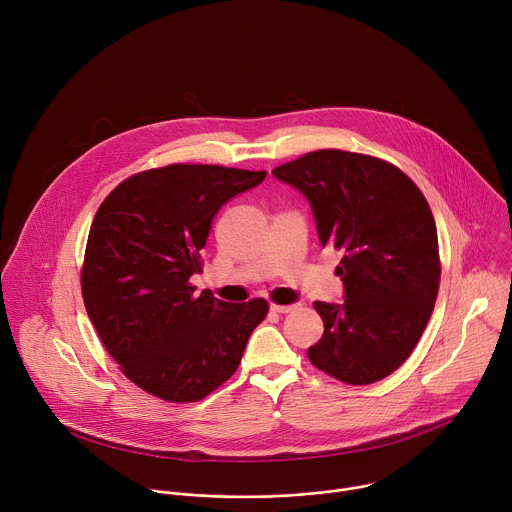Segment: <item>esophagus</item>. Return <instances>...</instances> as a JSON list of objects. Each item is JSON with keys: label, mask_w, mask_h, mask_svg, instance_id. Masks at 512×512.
Segmentation results:
<instances>
[{"label": "esophagus", "mask_w": 512, "mask_h": 512, "mask_svg": "<svg viewBox=\"0 0 512 512\" xmlns=\"http://www.w3.org/2000/svg\"><path fill=\"white\" fill-rule=\"evenodd\" d=\"M269 308H271V312H277V314H289L296 310V306H281V304H271Z\"/></svg>", "instance_id": "1"}]
</instances>
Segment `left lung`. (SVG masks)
<instances>
[{"instance_id":"1","label":"left lung","mask_w":512,"mask_h":512,"mask_svg":"<svg viewBox=\"0 0 512 512\" xmlns=\"http://www.w3.org/2000/svg\"><path fill=\"white\" fill-rule=\"evenodd\" d=\"M273 176L310 200L320 243L342 251L346 300L314 302L324 334L308 348L310 362L346 385L389 377L417 346L440 289L425 196L391 162L342 150L304 154Z\"/></svg>"}]
</instances>
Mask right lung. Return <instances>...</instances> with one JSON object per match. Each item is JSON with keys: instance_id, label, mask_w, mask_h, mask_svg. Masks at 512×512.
Returning <instances> with one entry per match:
<instances>
[{"instance_id": "add662e5", "label": "right lung", "mask_w": 512, "mask_h": 512, "mask_svg": "<svg viewBox=\"0 0 512 512\" xmlns=\"http://www.w3.org/2000/svg\"><path fill=\"white\" fill-rule=\"evenodd\" d=\"M267 172L170 164L125 178L101 202L87 239L81 289L87 314L119 364L145 393L194 403L239 369L269 304L216 300L190 283L212 218Z\"/></svg>"}]
</instances>
